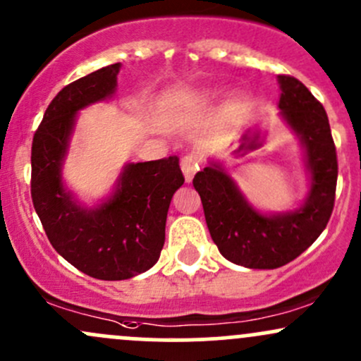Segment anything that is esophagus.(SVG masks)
Segmentation results:
<instances>
[{"label": "esophagus", "mask_w": 361, "mask_h": 361, "mask_svg": "<svg viewBox=\"0 0 361 361\" xmlns=\"http://www.w3.org/2000/svg\"><path fill=\"white\" fill-rule=\"evenodd\" d=\"M180 170L184 173L185 182H192L195 179V173L200 170V165H197V158L195 154H189V157H184L180 161Z\"/></svg>", "instance_id": "34e87169"}]
</instances>
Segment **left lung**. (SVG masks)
<instances>
[{
  "mask_svg": "<svg viewBox=\"0 0 361 361\" xmlns=\"http://www.w3.org/2000/svg\"><path fill=\"white\" fill-rule=\"evenodd\" d=\"M277 82L279 117L303 149L305 200L290 210H258L215 158L192 180L213 243L224 258L246 269H279L293 262L315 243L334 208L337 158L327 114L298 79L279 75Z\"/></svg>",
  "mask_w": 361,
  "mask_h": 361,
  "instance_id": "8db88e82",
  "label": "left lung"
}]
</instances>
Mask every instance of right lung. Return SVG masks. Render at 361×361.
I'll list each match as a JSON object with an SVG mask.
<instances>
[{"label": "right lung", "mask_w": 361, "mask_h": 361, "mask_svg": "<svg viewBox=\"0 0 361 361\" xmlns=\"http://www.w3.org/2000/svg\"><path fill=\"white\" fill-rule=\"evenodd\" d=\"M120 63L68 84L55 96L32 141V203L49 243L80 272L102 281H126L149 270L165 243L173 192L184 184L179 158L123 165L114 189L87 207L63 180L79 111L111 99Z\"/></svg>", "instance_id": "1"}]
</instances>
